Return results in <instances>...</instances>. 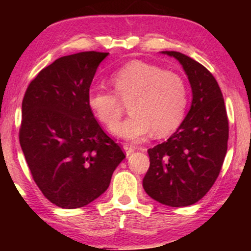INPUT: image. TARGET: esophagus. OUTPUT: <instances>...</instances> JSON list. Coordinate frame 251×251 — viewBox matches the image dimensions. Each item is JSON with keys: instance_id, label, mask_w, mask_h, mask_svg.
<instances>
[{"instance_id": "1", "label": "esophagus", "mask_w": 251, "mask_h": 251, "mask_svg": "<svg viewBox=\"0 0 251 251\" xmlns=\"http://www.w3.org/2000/svg\"><path fill=\"white\" fill-rule=\"evenodd\" d=\"M123 150H125L126 155H130V154H131L132 152H135L136 147L132 146V145H129V144H126V145H123Z\"/></svg>"}]
</instances>
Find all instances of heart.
Masks as SVG:
<instances>
[{"mask_svg":"<svg viewBox=\"0 0 251 251\" xmlns=\"http://www.w3.org/2000/svg\"><path fill=\"white\" fill-rule=\"evenodd\" d=\"M109 81L115 94L90 89L87 104L99 122L113 126L122 115L118 99L125 102L130 100L128 107L131 115L112 129L114 135L139 140L153 130L155 136H166L183 121L187 106V88L177 73L136 60L120 67Z\"/></svg>","mask_w":251,"mask_h":251,"instance_id":"1","label":"heart"}]
</instances>
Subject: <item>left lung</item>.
Returning a JSON list of instances; mask_svg holds the SVG:
<instances>
[{"mask_svg":"<svg viewBox=\"0 0 251 251\" xmlns=\"http://www.w3.org/2000/svg\"><path fill=\"white\" fill-rule=\"evenodd\" d=\"M162 53L183 66L193 98L177 131L147 151L151 163L143 187L155 201L179 208L203 198L217 179L227 151L228 120L214 75L186 54Z\"/></svg>","mask_w":251,"mask_h":251,"instance_id":"obj_1","label":"left lung"}]
</instances>
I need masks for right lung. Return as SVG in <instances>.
<instances>
[{"instance_id":"obj_1","label":"right lung","mask_w":251,"mask_h":251,"mask_svg":"<svg viewBox=\"0 0 251 251\" xmlns=\"http://www.w3.org/2000/svg\"><path fill=\"white\" fill-rule=\"evenodd\" d=\"M107 56L85 51L58 58L24 96L20 146L34 181L57 207L81 208L100 197L126 157L87 104L92 78Z\"/></svg>"}]
</instances>
